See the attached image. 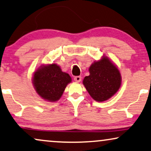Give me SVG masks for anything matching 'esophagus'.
<instances>
[{"mask_svg":"<svg viewBox=\"0 0 151 151\" xmlns=\"http://www.w3.org/2000/svg\"><path fill=\"white\" fill-rule=\"evenodd\" d=\"M74 80L76 82H77V83H79V82L81 81V77H80V76H77V77H75L74 78Z\"/></svg>","mask_w":151,"mask_h":151,"instance_id":"1","label":"esophagus"}]
</instances>
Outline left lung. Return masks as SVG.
I'll list each match as a JSON object with an SVG mask.
<instances>
[{"label": "left lung", "instance_id": "left-lung-1", "mask_svg": "<svg viewBox=\"0 0 151 151\" xmlns=\"http://www.w3.org/2000/svg\"><path fill=\"white\" fill-rule=\"evenodd\" d=\"M89 76L83 84L90 96L98 102L107 101L114 96L122 85V75L117 66L108 57L103 55L89 67Z\"/></svg>", "mask_w": 151, "mask_h": 151}]
</instances>
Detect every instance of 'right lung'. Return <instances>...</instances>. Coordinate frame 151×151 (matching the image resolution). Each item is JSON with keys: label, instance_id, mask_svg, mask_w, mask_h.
Returning a JSON list of instances; mask_svg holds the SVG:
<instances>
[{"label": "right lung", "instance_id": "right-lung-1", "mask_svg": "<svg viewBox=\"0 0 151 151\" xmlns=\"http://www.w3.org/2000/svg\"><path fill=\"white\" fill-rule=\"evenodd\" d=\"M32 84L40 97L50 102L60 99L68 84L72 82L69 74L57 63L43 64L33 72Z\"/></svg>", "mask_w": 151, "mask_h": 151}]
</instances>
